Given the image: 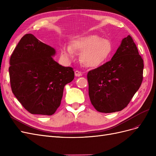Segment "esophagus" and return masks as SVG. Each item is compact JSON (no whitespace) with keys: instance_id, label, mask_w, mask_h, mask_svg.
<instances>
[{"instance_id":"esophagus-1","label":"esophagus","mask_w":156,"mask_h":156,"mask_svg":"<svg viewBox=\"0 0 156 156\" xmlns=\"http://www.w3.org/2000/svg\"><path fill=\"white\" fill-rule=\"evenodd\" d=\"M75 75L76 77H80L82 75V73L81 72H79V71H78V70H76L75 72Z\"/></svg>"}]
</instances>
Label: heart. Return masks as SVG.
<instances>
[{"instance_id":"b5f03b06","label":"heart","mask_w":156,"mask_h":156,"mask_svg":"<svg viewBox=\"0 0 156 156\" xmlns=\"http://www.w3.org/2000/svg\"><path fill=\"white\" fill-rule=\"evenodd\" d=\"M112 51V42L100 36L91 34L78 37L71 42L70 47H64L62 54L72 59L73 52L81 54V63L88 68H97L109 58Z\"/></svg>"}]
</instances>
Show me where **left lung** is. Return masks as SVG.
I'll return each mask as SVG.
<instances>
[{
    "label": "left lung",
    "instance_id": "1",
    "mask_svg": "<svg viewBox=\"0 0 156 156\" xmlns=\"http://www.w3.org/2000/svg\"><path fill=\"white\" fill-rule=\"evenodd\" d=\"M143 68L138 49L127 36L110 61L87 74L88 94L94 108L105 113L124 109L141 85Z\"/></svg>",
    "mask_w": 156,
    "mask_h": 156
}]
</instances>
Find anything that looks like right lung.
Segmentation results:
<instances>
[{
    "instance_id": "add662e5",
    "label": "right lung",
    "mask_w": 156,
    "mask_h": 156,
    "mask_svg": "<svg viewBox=\"0 0 156 156\" xmlns=\"http://www.w3.org/2000/svg\"><path fill=\"white\" fill-rule=\"evenodd\" d=\"M55 53L54 48L27 34L11 55L12 92L31 114L53 115L60 105L64 86L74 79L73 69L55 61L52 56Z\"/></svg>"
}]
</instances>
